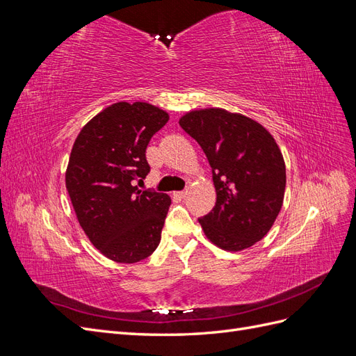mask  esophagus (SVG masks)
<instances>
[{"label":"esophagus","instance_id":"34e87169","mask_svg":"<svg viewBox=\"0 0 356 356\" xmlns=\"http://www.w3.org/2000/svg\"><path fill=\"white\" fill-rule=\"evenodd\" d=\"M187 195H188V190H182V191H178V193H177V196L181 197V199H184Z\"/></svg>","mask_w":356,"mask_h":356}]
</instances>
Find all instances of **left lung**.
<instances>
[{"mask_svg":"<svg viewBox=\"0 0 356 356\" xmlns=\"http://www.w3.org/2000/svg\"><path fill=\"white\" fill-rule=\"evenodd\" d=\"M179 126L212 168L217 202L199 218L207 238L225 251L261 241L282 208L285 161L273 136L250 117L221 108L190 111Z\"/></svg>","mask_w":356,"mask_h":356,"instance_id":"obj_1","label":"left lung"}]
</instances>
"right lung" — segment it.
<instances>
[{
    "label": "right lung",
    "instance_id": "obj_1",
    "mask_svg": "<svg viewBox=\"0 0 356 356\" xmlns=\"http://www.w3.org/2000/svg\"><path fill=\"white\" fill-rule=\"evenodd\" d=\"M169 120L147 102H117L95 115L75 139L67 190L84 233L117 263H138L160 243L170 197L139 190L149 165L145 149Z\"/></svg>",
    "mask_w": 356,
    "mask_h": 356
}]
</instances>
